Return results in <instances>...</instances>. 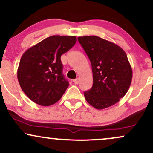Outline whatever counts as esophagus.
<instances>
[{
	"label": "esophagus",
	"instance_id": "34e87169",
	"mask_svg": "<svg viewBox=\"0 0 153 153\" xmlns=\"http://www.w3.org/2000/svg\"><path fill=\"white\" fill-rule=\"evenodd\" d=\"M73 82H74L75 84H78V82H79V78H75V79H74V80H73Z\"/></svg>",
	"mask_w": 153,
	"mask_h": 153
}]
</instances>
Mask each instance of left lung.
<instances>
[{
  "label": "left lung",
  "mask_w": 153,
  "mask_h": 153,
  "mask_svg": "<svg viewBox=\"0 0 153 153\" xmlns=\"http://www.w3.org/2000/svg\"><path fill=\"white\" fill-rule=\"evenodd\" d=\"M91 63L93 86L84 92L89 104L103 109L119 102L129 90L132 70L125 52L96 36L78 37Z\"/></svg>",
  "instance_id": "left-lung-1"
}]
</instances>
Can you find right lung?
Wrapping results in <instances>:
<instances>
[{
  "mask_svg": "<svg viewBox=\"0 0 153 153\" xmlns=\"http://www.w3.org/2000/svg\"><path fill=\"white\" fill-rule=\"evenodd\" d=\"M76 41L75 36L54 35L23 54L17 77L22 91L31 101L48 106L61 99L69 82L62 74L60 57Z\"/></svg>",
  "mask_w": 153,
  "mask_h": 153,
  "instance_id": "add662e5",
  "label": "right lung"
}]
</instances>
